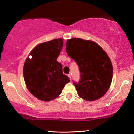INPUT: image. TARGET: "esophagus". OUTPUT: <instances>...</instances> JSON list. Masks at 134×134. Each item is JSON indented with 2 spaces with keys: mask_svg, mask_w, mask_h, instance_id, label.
Segmentation results:
<instances>
[{
  "mask_svg": "<svg viewBox=\"0 0 134 134\" xmlns=\"http://www.w3.org/2000/svg\"><path fill=\"white\" fill-rule=\"evenodd\" d=\"M67 76H68L70 78V79H71V77H72V76H71V74H69L67 75Z\"/></svg>",
  "mask_w": 134,
  "mask_h": 134,
  "instance_id": "obj_1",
  "label": "esophagus"
}]
</instances>
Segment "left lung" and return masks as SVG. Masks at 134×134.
<instances>
[{
  "mask_svg": "<svg viewBox=\"0 0 134 134\" xmlns=\"http://www.w3.org/2000/svg\"><path fill=\"white\" fill-rule=\"evenodd\" d=\"M65 50L79 68L81 79L74 82L78 95L88 101L101 98L113 77V67L107 53L94 41L76 38L67 40Z\"/></svg>",
  "mask_w": 134,
  "mask_h": 134,
  "instance_id": "obj_1",
  "label": "left lung"
}]
</instances>
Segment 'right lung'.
<instances>
[{"label": "right lung", "instance_id": "obj_1", "mask_svg": "<svg viewBox=\"0 0 134 134\" xmlns=\"http://www.w3.org/2000/svg\"><path fill=\"white\" fill-rule=\"evenodd\" d=\"M63 40L39 44L32 50L23 67V76L27 90L34 96L44 101L55 99L62 93L70 79L62 72V65L57 61L62 50Z\"/></svg>", "mask_w": 134, "mask_h": 134}]
</instances>
